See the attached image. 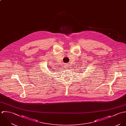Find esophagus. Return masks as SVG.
<instances>
[{"label": "esophagus", "mask_w": 126, "mask_h": 126, "mask_svg": "<svg viewBox=\"0 0 126 126\" xmlns=\"http://www.w3.org/2000/svg\"><path fill=\"white\" fill-rule=\"evenodd\" d=\"M64 68H66V69H67V68H68V66L66 64V65H65V66H64Z\"/></svg>", "instance_id": "1"}]
</instances>
